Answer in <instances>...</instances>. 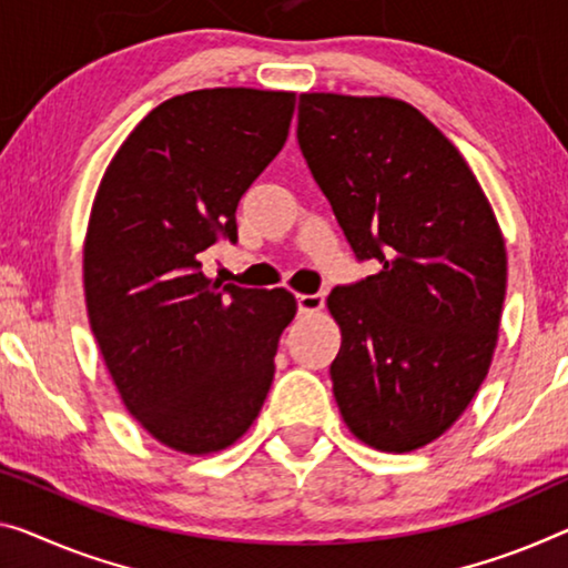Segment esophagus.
<instances>
[{"label":"esophagus","instance_id":"1","mask_svg":"<svg viewBox=\"0 0 568 568\" xmlns=\"http://www.w3.org/2000/svg\"><path fill=\"white\" fill-rule=\"evenodd\" d=\"M296 307L302 314L320 312L325 307V294H296Z\"/></svg>","mask_w":568,"mask_h":568}]
</instances>
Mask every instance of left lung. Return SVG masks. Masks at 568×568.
<instances>
[{
    "label": "left lung",
    "instance_id": "obj_1",
    "mask_svg": "<svg viewBox=\"0 0 568 568\" xmlns=\"http://www.w3.org/2000/svg\"><path fill=\"white\" fill-rule=\"evenodd\" d=\"M302 154L357 258L335 286L333 394L357 439L414 452L465 414L490 371L508 254L490 200L455 144L388 95L302 93Z\"/></svg>",
    "mask_w": 568,
    "mask_h": 568
}]
</instances>
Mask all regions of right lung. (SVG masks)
I'll use <instances>...</instances> for the list:
<instances>
[{
	"label": "right lung",
	"instance_id": "right-lung-1",
	"mask_svg": "<svg viewBox=\"0 0 568 568\" xmlns=\"http://www.w3.org/2000/svg\"><path fill=\"white\" fill-rule=\"evenodd\" d=\"M292 91L203 89L168 99L103 172L83 241L85 310L121 400L185 455L239 442L264 406L296 314L286 290L203 274L235 207L282 152Z\"/></svg>",
	"mask_w": 568,
	"mask_h": 568
}]
</instances>
